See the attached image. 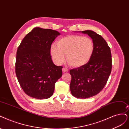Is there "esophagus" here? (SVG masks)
I'll return each instance as SVG.
<instances>
[{
    "mask_svg": "<svg viewBox=\"0 0 129 129\" xmlns=\"http://www.w3.org/2000/svg\"><path fill=\"white\" fill-rule=\"evenodd\" d=\"M62 71H63V73H66V72H69V70L67 69L64 68L62 69Z\"/></svg>",
    "mask_w": 129,
    "mask_h": 129,
    "instance_id": "obj_1",
    "label": "esophagus"
}]
</instances>
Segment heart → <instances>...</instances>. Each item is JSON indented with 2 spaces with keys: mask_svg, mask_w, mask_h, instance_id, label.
<instances>
[{
  "mask_svg": "<svg viewBox=\"0 0 129 129\" xmlns=\"http://www.w3.org/2000/svg\"><path fill=\"white\" fill-rule=\"evenodd\" d=\"M94 51V45L90 38L80 35H70L59 39L57 45L50 47V55L55 63L61 65L66 60L73 68H79L87 64Z\"/></svg>",
  "mask_w": 129,
  "mask_h": 129,
  "instance_id": "b5f03b06",
  "label": "heart"
}]
</instances>
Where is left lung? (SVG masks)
I'll return each mask as SVG.
<instances>
[{
    "label": "left lung",
    "mask_w": 129,
    "mask_h": 129,
    "mask_svg": "<svg viewBox=\"0 0 129 129\" xmlns=\"http://www.w3.org/2000/svg\"><path fill=\"white\" fill-rule=\"evenodd\" d=\"M92 39L94 51L88 63L81 68L71 70L70 90L77 98L93 97L106 85L112 71L111 49L104 38L92 30L80 31Z\"/></svg>",
    "instance_id": "left-lung-1"
}]
</instances>
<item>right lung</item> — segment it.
<instances>
[{"label": "right lung", "mask_w": 129, "mask_h": 129, "mask_svg": "<svg viewBox=\"0 0 129 129\" xmlns=\"http://www.w3.org/2000/svg\"><path fill=\"white\" fill-rule=\"evenodd\" d=\"M59 35L57 31L36 27L18 47L16 75L20 86L28 96L44 99L53 94L55 84L62 75L63 67L54 64L50 47Z\"/></svg>", "instance_id": "add662e5"}]
</instances>
